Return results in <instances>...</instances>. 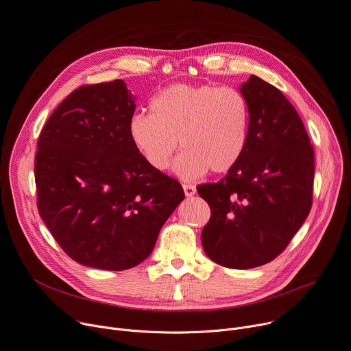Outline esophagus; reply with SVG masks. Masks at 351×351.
Wrapping results in <instances>:
<instances>
[{
  "instance_id": "1",
  "label": "esophagus",
  "mask_w": 351,
  "mask_h": 351,
  "mask_svg": "<svg viewBox=\"0 0 351 351\" xmlns=\"http://www.w3.org/2000/svg\"><path fill=\"white\" fill-rule=\"evenodd\" d=\"M182 188H184V194H185L186 197H193V195L197 193V188H195V185H191V184H184V185H182Z\"/></svg>"
}]
</instances>
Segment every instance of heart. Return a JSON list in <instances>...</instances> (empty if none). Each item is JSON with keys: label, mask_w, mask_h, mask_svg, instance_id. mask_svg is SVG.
<instances>
[{"label": "heart", "mask_w": 351, "mask_h": 351, "mask_svg": "<svg viewBox=\"0 0 351 351\" xmlns=\"http://www.w3.org/2000/svg\"><path fill=\"white\" fill-rule=\"evenodd\" d=\"M149 110L134 114L128 130L134 149L156 170L170 166L180 145L184 152L176 160V171L185 180L209 170L228 173L246 152L250 105L234 87L174 84L153 97Z\"/></svg>", "instance_id": "1"}]
</instances>
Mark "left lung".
Masks as SVG:
<instances>
[{
  "mask_svg": "<svg viewBox=\"0 0 351 351\" xmlns=\"http://www.w3.org/2000/svg\"><path fill=\"white\" fill-rule=\"evenodd\" d=\"M250 105L243 157L218 182L197 188L210 218L206 256L228 268H254L280 256L312 206L315 156L298 112L257 75L240 87Z\"/></svg>",
  "mask_w": 351,
  "mask_h": 351,
  "instance_id": "left-lung-1",
  "label": "left lung"
}]
</instances>
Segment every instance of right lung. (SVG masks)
Instances as JSON below:
<instances>
[{
	"label": "right lung",
	"instance_id": "add662e5",
	"mask_svg": "<svg viewBox=\"0 0 351 351\" xmlns=\"http://www.w3.org/2000/svg\"><path fill=\"white\" fill-rule=\"evenodd\" d=\"M134 108L123 80L78 87L49 117L35 156L38 210L51 236L74 261L108 271L146 260L185 197L134 149Z\"/></svg>",
	"mask_w": 351,
	"mask_h": 351
}]
</instances>
